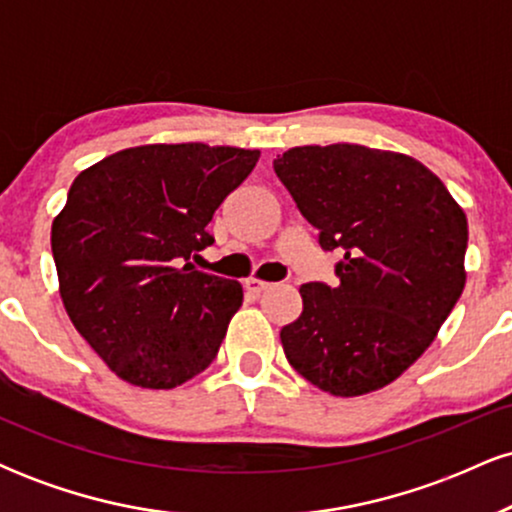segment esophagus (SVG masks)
<instances>
[{
	"instance_id": "1",
	"label": "esophagus",
	"mask_w": 512,
	"mask_h": 512,
	"mask_svg": "<svg viewBox=\"0 0 512 512\" xmlns=\"http://www.w3.org/2000/svg\"><path fill=\"white\" fill-rule=\"evenodd\" d=\"M267 281H262V279H255V276H250V279H245V289H248L250 293H262L264 289H267Z\"/></svg>"
}]
</instances>
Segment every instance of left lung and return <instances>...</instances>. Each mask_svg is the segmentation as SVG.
<instances>
[{
    "instance_id": "1",
    "label": "left lung",
    "mask_w": 512,
    "mask_h": 512,
    "mask_svg": "<svg viewBox=\"0 0 512 512\" xmlns=\"http://www.w3.org/2000/svg\"><path fill=\"white\" fill-rule=\"evenodd\" d=\"M337 281L301 286L281 330L289 363L337 397L380 390L431 346L464 289L467 216L424 163L358 144L296 146L274 161Z\"/></svg>"
}]
</instances>
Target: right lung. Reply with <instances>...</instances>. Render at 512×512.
I'll return each mask as SVG.
<instances>
[{
    "label": "right lung",
    "instance_id": "obj_1",
    "mask_svg": "<svg viewBox=\"0 0 512 512\" xmlns=\"http://www.w3.org/2000/svg\"><path fill=\"white\" fill-rule=\"evenodd\" d=\"M260 151L149 144L76 175L52 221L69 320L117 378L170 390L219 354L243 286L192 267L214 211Z\"/></svg>",
    "mask_w": 512,
    "mask_h": 512
}]
</instances>
